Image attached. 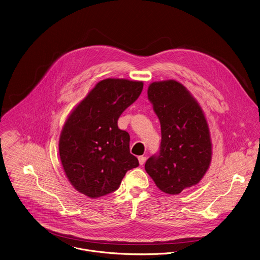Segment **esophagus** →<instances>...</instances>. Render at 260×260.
Instances as JSON below:
<instances>
[{
    "label": "esophagus",
    "mask_w": 260,
    "mask_h": 260,
    "mask_svg": "<svg viewBox=\"0 0 260 260\" xmlns=\"http://www.w3.org/2000/svg\"><path fill=\"white\" fill-rule=\"evenodd\" d=\"M146 158H147L146 156H139V162H140V165H144V164H145V161H146Z\"/></svg>",
    "instance_id": "obj_1"
}]
</instances>
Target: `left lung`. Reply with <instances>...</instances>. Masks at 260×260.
<instances>
[{"instance_id": "left-lung-1", "label": "left lung", "mask_w": 260, "mask_h": 260, "mask_svg": "<svg viewBox=\"0 0 260 260\" xmlns=\"http://www.w3.org/2000/svg\"><path fill=\"white\" fill-rule=\"evenodd\" d=\"M148 99L161 131L159 155L151 156L145 169L156 187L177 195L196 186L212 159V141L204 111L191 92L170 79L149 85Z\"/></svg>"}]
</instances>
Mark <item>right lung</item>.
I'll list each match as a JSON object with an SVG mask.
<instances>
[{"mask_svg": "<svg viewBox=\"0 0 260 260\" xmlns=\"http://www.w3.org/2000/svg\"><path fill=\"white\" fill-rule=\"evenodd\" d=\"M143 87V81L106 78L68 115L59 138V156L68 181L79 193L91 199L105 196L139 166L129 153V135L118 128L117 119Z\"/></svg>", "mask_w": 260, "mask_h": 260, "instance_id": "add662e5", "label": "right lung"}]
</instances>
